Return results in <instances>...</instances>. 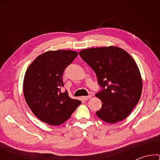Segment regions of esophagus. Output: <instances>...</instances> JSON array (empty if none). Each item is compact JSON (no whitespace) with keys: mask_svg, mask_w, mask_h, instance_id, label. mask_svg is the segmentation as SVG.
<instances>
[{"mask_svg":"<svg viewBox=\"0 0 160 160\" xmlns=\"http://www.w3.org/2000/svg\"><path fill=\"white\" fill-rule=\"evenodd\" d=\"M91 98V95H89V96H86V97H82V99L84 100V101H86V100H88L89 99Z\"/></svg>","mask_w":160,"mask_h":160,"instance_id":"esophagus-1","label":"esophagus"}]
</instances>
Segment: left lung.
<instances>
[{"label":"left lung","instance_id":"obj_1","mask_svg":"<svg viewBox=\"0 0 160 160\" xmlns=\"http://www.w3.org/2000/svg\"><path fill=\"white\" fill-rule=\"evenodd\" d=\"M79 54L95 72L101 88L96 96L102 106L97 116L109 123L123 120L139 102L142 92L141 76L133 58L116 47L88 48Z\"/></svg>","mask_w":160,"mask_h":160}]
</instances>
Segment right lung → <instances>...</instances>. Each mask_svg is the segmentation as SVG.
<instances>
[{
	"mask_svg": "<svg viewBox=\"0 0 160 160\" xmlns=\"http://www.w3.org/2000/svg\"><path fill=\"white\" fill-rule=\"evenodd\" d=\"M78 53L70 50L50 51L42 53L27 70L23 93L32 112L43 122L58 126L68 119L81 104L71 99L63 87V73Z\"/></svg>",
	"mask_w": 160,
	"mask_h": 160,
	"instance_id": "obj_1",
	"label": "right lung"
}]
</instances>
